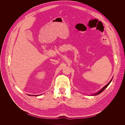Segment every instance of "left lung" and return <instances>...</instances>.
Instances as JSON below:
<instances>
[{"mask_svg": "<svg viewBox=\"0 0 125 125\" xmlns=\"http://www.w3.org/2000/svg\"><path fill=\"white\" fill-rule=\"evenodd\" d=\"M112 79H111V80L110 81H109L108 83L106 84V85L105 86H104L103 87V88H102L100 91H99V92H97L96 93H95V94H93V95H98V94H100L101 93H102V92H103V91L106 89V88H107V87L108 86V85L109 84H110V83L111 82V81H112Z\"/></svg>", "mask_w": 125, "mask_h": 125, "instance_id": "1", "label": "left lung"}]
</instances>
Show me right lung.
<instances>
[{"label":"right lung","mask_w":125,"mask_h":125,"mask_svg":"<svg viewBox=\"0 0 125 125\" xmlns=\"http://www.w3.org/2000/svg\"><path fill=\"white\" fill-rule=\"evenodd\" d=\"M33 96H37V95H33Z\"/></svg>","instance_id":"add662e5"}]
</instances>
